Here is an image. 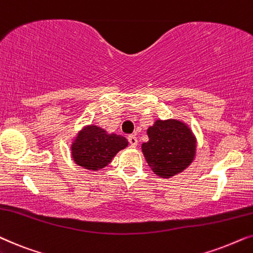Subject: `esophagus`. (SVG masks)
I'll return each instance as SVG.
<instances>
[{
	"instance_id": "obj_1",
	"label": "esophagus",
	"mask_w": 253,
	"mask_h": 253,
	"mask_svg": "<svg viewBox=\"0 0 253 253\" xmlns=\"http://www.w3.org/2000/svg\"><path fill=\"white\" fill-rule=\"evenodd\" d=\"M128 142L132 147H136L137 146V139L135 135H129L128 136Z\"/></svg>"
}]
</instances>
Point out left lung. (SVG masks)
Returning <instances> with one entry per match:
<instances>
[{
  "label": "left lung",
  "instance_id": "obj_1",
  "mask_svg": "<svg viewBox=\"0 0 253 253\" xmlns=\"http://www.w3.org/2000/svg\"><path fill=\"white\" fill-rule=\"evenodd\" d=\"M149 140L141 146L148 166L161 178H171L191 166L197 139L187 124L177 119H158L147 129Z\"/></svg>",
  "mask_w": 253,
  "mask_h": 253
}]
</instances>
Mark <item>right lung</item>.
<instances>
[{"label": "right lung", "instance_id": "right-lung-1", "mask_svg": "<svg viewBox=\"0 0 253 253\" xmlns=\"http://www.w3.org/2000/svg\"><path fill=\"white\" fill-rule=\"evenodd\" d=\"M128 146L126 137L107 133L96 125H86L74 137L70 150L73 161L85 170L98 171L109 166L113 157Z\"/></svg>", "mask_w": 253, "mask_h": 253}]
</instances>
